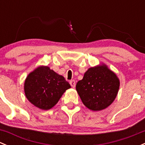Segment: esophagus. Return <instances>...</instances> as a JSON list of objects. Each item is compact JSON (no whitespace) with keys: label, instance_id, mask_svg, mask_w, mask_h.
I'll return each instance as SVG.
<instances>
[{"label":"esophagus","instance_id":"1","mask_svg":"<svg viewBox=\"0 0 145 145\" xmlns=\"http://www.w3.org/2000/svg\"><path fill=\"white\" fill-rule=\"evenodd\" d=\"M69 83H70V85H71V87H72V88H75L76 82H75V81H74V80H71V81H69Z\"/></svg>","mask_w":145,"mask_h":145}]
</instances>
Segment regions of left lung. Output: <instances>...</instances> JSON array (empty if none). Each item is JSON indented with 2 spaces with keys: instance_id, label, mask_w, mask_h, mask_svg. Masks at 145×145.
<instances>
[{
  "instance_id": "left-lung-1",
  "label": "left lung",
  "mask_w": 145,
  "mask_h": 145,
  "mask_svg": "<svg viewBox=\"0 0 145 145\" xmlns=\"http://www.w3.org/2000/svg\"><path fill=\"white\" fill-rule=\"evenodd\" d=\"M119 85L116 74L106 66L100 65L88 69L76 88L86 107L93 111H100L114 102Z\"/></svg>"
}]
</instances>
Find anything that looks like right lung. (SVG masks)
<instances>
[{"instance_id": "1", "label": "right lung", "mask_w": 145, "mask_h": 145, "mask_svg": "<svg viewBox=\"0 0 145 145\" xmlns=\"http://www.w3.org/2000/svg\"><path fill=\"white\" fill-rule=\"evenodd\" d=\"M71 86L62 76L48 67H39L28 75L24 83L26 97L34 106L51 109Z\"/></svg>"}]
</instances>
